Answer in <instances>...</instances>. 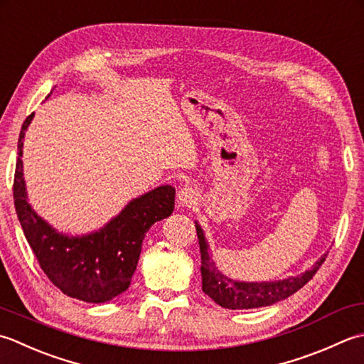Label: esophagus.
<instances>
[{
    "label": "esophagus",
    "mask_w": 364,
    "mask_h": 364,
    "mask_svg": "<svg viewBox=\"0 0 364 364\" xmlns=\"http://www.w3.org/2000/svg\"><path fill=\"white\" fill-rule=\"evenodd\" d=\"M196 191L191 188L190 185H183V187L177 191V205L179 207H191L196 203Z\"/></svg>",
    "instance_id": "obj_1"
}]
</instances>
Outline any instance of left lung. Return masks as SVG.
<instances>
[{
	"mask_svg": "<svg viewBox=\"0 0 364 364\" xmlns=\"http://www.w3.org/2000/svg\"><path fill=\"white\" fill-rule=\"evenodd\" d=\"M196 234L199 240V250H201V275H203V291L210 299L218 303L220 306L228 309H251L270 306L273 303L281 301L295 294L299 289L305 286L309 279H313L316 272L321 269L325 262L323 255L313 265V269L306 270L299 277H289L279 281H262V283H245V281H235L223 275L215 265L210 256L209 245L204 237L201 226L195 221Z\"/></svg>",
	"mask_w": 364,
	"mask_h": 364,
	"instance_id": "8db88e82",
	"label": "left lung"
}]
</instances>
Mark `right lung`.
<instances>
[{"mask_svg":"<svg viewBox=\"0 0 364 364\" xmlns=\"http://www.w3.org/2000/svg\"><path fill=\"white\" fill-rule=\"evenodd\" d=\"M33 117L34 113L21 125L14 177V204L23 234L41 269L63 294L87 303L113 300L130 286L146 232L155 221L173 213L176 190L161 185L132 199L95 232L77 237L58 232L33 210L26 198L21 147Z\"/></svg>","mask_w":364,"mask_h":364,"instance_id":"add662e5","label":"right lung"}]
</instances>
